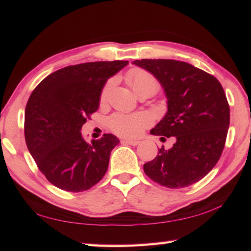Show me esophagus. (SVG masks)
<instances>
[{
    "label": "esophagus",
    "mask_w": 251,
    "mask_h": 251,
    "mask_svg": "<svg viewBox=\"0 0 251 251\" xmlns=\"http://www.w3.org/2000/svg\"><path fill=\"white\" fill-rule=\"evenodd\" d=\"M122 142L128 144V145H131V146H137L139 145V143H141L139 141H133V139H123Z\"/></svg>",
    "instance_id": "esophagus-1"
}]
</instances>
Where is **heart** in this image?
<instances>
[{"mask_svg":"<svg viewBox=\"0 0 251 251\" xmlns=\"http://www.w3.org/2000/svg\"><path fill=\"white\" fill-rule=\"evenodd\" d=\"M127 82L133 88L135 94L142 91H151L155 93L158 88V83L152 75L143 70H133L127 74ZM109 84H107L101 93V100L107 96ZM151 123V118L146 113L136 114H115L110 117L109 124L115 133L125 137H136L143 129Z\"/></svg>","mask_w":251,"mask_h":251,"instance_id":"heart-1","label":"heart"}]
</instances>
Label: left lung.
Returning <instances> with one entry per match:
<instances>
[{
    "label": "left lung",
    "instance_id": "1",
    "mask_svg": "<svg viewBox=\"0 0 251 251\" xmlns=\"http://www.w3.org/2000/svg\"><path fill=\"white\" fill-rule=\"evenodd\" d=\"M133 64L150 72L167 99V112L151 134L176 139L171 150L161 147L144 172L168 188L195 184L217 164L226 142L230 114L222 84L175 59H136Z\"/></svg>",
    "mask_w": 251,
    "mask_h": 251
}]
</instances>
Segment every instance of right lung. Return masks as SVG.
I'll use <instances>...</instances> for the list:
<instances>
[{
    "label": "right lung",
    "mask_w": 251,
    "mask_h": 251,
    "mask_svg": "<svg viewBox=\"0 0 251 251\" xmlns=\"http://www.w3.org/2000/svg\"><path fill=\"white\" fill-rule=\"evenodd\" d=\"M128 61L66 66L42 80L25 108V141L40 171L66 192L90 189L104 177L120 139L105 134L87 143L80 129L100 106L107 79Z\"/></svg>",
    "instance_id": "add662e5"
}]
</instances>
